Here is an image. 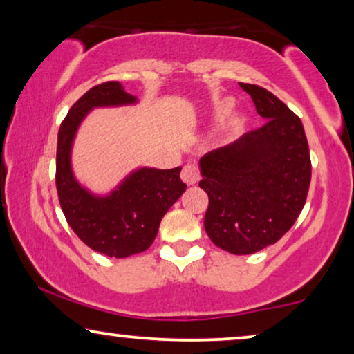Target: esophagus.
Listing matches in <instances>:
<instances>
[{"label": "esophagus", "mask_w": 354, "mask_h": 354, "mask_svg": "<svg viewBox=\"0 0 354 354\" xmlns=\"http://www.w3.org/2000/svg\"><path fill=\"white\" fill-rule=\"evenodd\" d=\"M200 169L195 164H187L182 171V180L187 183V185H196L200 182Z\"/></svg>", "instance_id": "1"}]
</instances>
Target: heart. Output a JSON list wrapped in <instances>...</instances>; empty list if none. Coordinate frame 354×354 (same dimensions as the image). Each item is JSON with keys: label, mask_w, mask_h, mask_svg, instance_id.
<instances>
[{"label": "heart", "mask_w": 354, "mask_h": 354, "mask_svg": "<svg viewBox=\"0 0 354 354\" xmlns=\"http://www.w3.org/2000/svg\"><path fill=\"white\" fill-rule=\"evenodd\" d=\"M225 108H227V106H225Z\"/></svg>", "instance_id": "obj_1"}]
</instances>
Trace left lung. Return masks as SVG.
Returning <instances> with one entry per match:
<instances>
[{
	"mask_svg": "<svg viewBox=\"0 0 354 354\" xmlns=\"http://www.w3.org/2000/svg\"><path fill=\"white\" fill-rule=\"evenodd\" d=\"M251 96L263 127L201 158L209 205L205 229L232 254H253L292 229L306 203L311 158L301 120L263 86L240 84Z\"/></svg>",
	"mask_w": 354,
	"mask_h": 354,
	"instance_id": "8db88e82",
	"label": "left lung"
}]
</instances>
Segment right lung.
<instances>
[{
  "instance_id": "1",
  "label": "right lung",
  "mask_w": 354,
  "mask_h": 354,
  "mask_svg": "<svg viewBox=\"0 0 354 354\" xmlns=\"http://www.w3.org/2000/svg\"><path fill=\"white\" fill-rule=\"evenodd\" d=\"M135 101L137 98L119 82H104L75 101L57 132L56 188L61 209L75 235L91 250L109 258H127L148 250L164 214L187 188L180 180L182 167L138 169L108 196L91 195L74 178L71 148L88 111Z\"/></svg>"
}]
</instances>
